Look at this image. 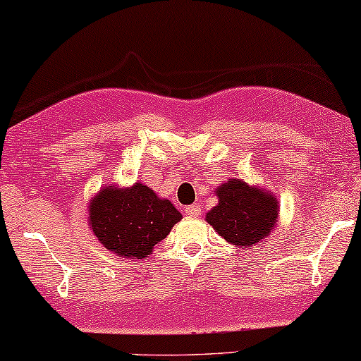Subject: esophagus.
<instances>
[{
    "label": "esophagus",
    "instance_id": "obj_1",
    "mask_svg": "<svg viewBox=\"0 0 361 361\" xmlns=\"http://www.w3.org/2000/svg\"><path fill=\"white\" fill-rule=\"evenodd\" d=\"M202 210H203L202 205H198V203H193V205L185 208V214L190 215V216H200V215H202Z\"/></svg>",
    "mask_w": 361,
    "mask_h": 361
}]
</instances>
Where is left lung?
Returning <instances> with one entry per match:
<instances>
[{"label":"left lung","mask_w":361,"mask_h":361,"mask_svg":"<svg viewBox=\"0 0 361 361\" xmlns=\"http://www.w3.org/2000/svg\"><path fill=\"white\" fill-rule=\"evenodd\" d=\"M215 195L219 203L205 220L237 249L259 245L277 227L279 202L269 190L232 178L220 185Z\"/></svg>","instance_id":"8db88e82"}]
</instances>
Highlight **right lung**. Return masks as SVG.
<instances>
[{
  "mask_svg": "<svg viewBox=\"0 0 361 361\" xmlns=\"http://www.w3.org/2000/svg\"><path fill=\"white\" fill-rule=\"evenodd\" d=\"M87 224L112 254L126 259L149 257L154 245L171 232L181 214L141 181L131 186H104L90 198Z\"/></svg>",
  "mask_w": 361,
  "mask_h": 361,
  "instance_id": "right-lung-1",
  "label": "right lung"
}]
</instances>
